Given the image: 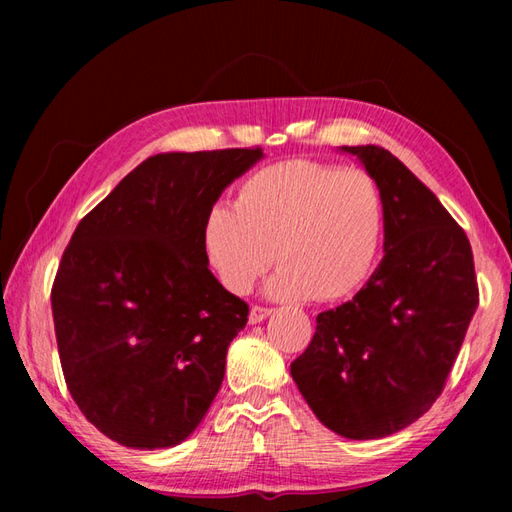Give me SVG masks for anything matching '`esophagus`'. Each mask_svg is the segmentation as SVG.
<instances>
[{"label":"esophagus","instance_id":"obj_1","mask_svg":"<svg viewBox=\"0 0 512 512\" xmlns=\"http://www.w3.org/2000/svg\"><path fill=\"white\" fill-rule=\"evenodd\" d=\"M270 312L273 308H266V306H253L250 308V323H262L266 317H270Z\"/></svg>","mask_w":512,"mask_h":512}]
</instances>
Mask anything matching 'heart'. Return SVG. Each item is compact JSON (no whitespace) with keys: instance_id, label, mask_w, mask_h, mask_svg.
I'll return each mask as SVG.
<instances>
[{"instance_id":"obj_1","label":"heart","mask_w":512,"mask_h":512,"mask_svg":"<svg viewBox=\"0 0 512 512\" xmlns=\"http://www.w3.org/2000/svg\"><path fill=\"white\" fill-rule=\"evenodd\" d=\"M385 224L372 173L299 158L248 176L233 209L215 206L206 217L204 239L228 290L253 288L277 253L270 295L336 301L372 275Z\"/></svg>"}]
</instances>
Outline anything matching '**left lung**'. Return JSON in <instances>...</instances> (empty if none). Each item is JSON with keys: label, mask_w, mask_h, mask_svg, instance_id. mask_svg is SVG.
<instances>
[{"label": "left lung", "mask_w": 512, "mask_h": 512, "mask_svg": "<svg viewBox=\"0 0 512 512\" xmlns=\"http://www.w3.org/2000/svg\"><path fill=\"white\" fill-rule=\"evenodd\" d=\"M385 195V257L352 301L317 317L290 374L325 427L350 440L409 427L442 394L480 303L473 250L391 151L345 147Z\"/></svg>", "instance_id": "8db88e82"}]
</instances>
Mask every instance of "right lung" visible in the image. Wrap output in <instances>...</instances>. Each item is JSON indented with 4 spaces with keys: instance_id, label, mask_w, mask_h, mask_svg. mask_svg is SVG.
I'll use <instances>...</instances> for the list:
<instances>
[{
    "instance_id": "add662e5",
    "label": "right lung",
    "mask_w": 512,
    "mask_h": 512,
    "mask_svg": "<svg viewBox=\"0 0 512 512\" xmlns=\"http://www.w3.org/2000/svg\"><path fill=\"white\" fill-rule=\"evenodd\" d=\"M259 158L262 147L151 156L63 250L50 301L65 385L123 447L182 442L220 391L248 303L209 270L204 226Z\"/></svg>"
}]
</instances>
